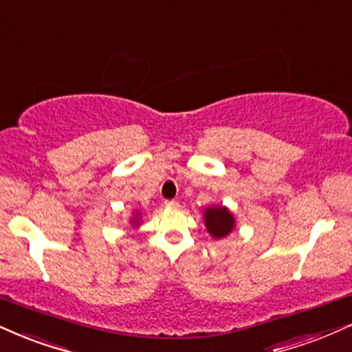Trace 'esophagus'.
Segmentation results:
<instances>
[{"label":"esophagus","mask_w":352,"mask_h":352,"mask_svg":"<svg viewBox=\"0 0 352 352\" xmlns=\"http://www.w3.org/2000/svg\"><path fill=\"white\" fill-rule=\"evenodd\" d=\"M164 207H166V209H177V207H179V202H177V201H166V202H164Z\"/></svg>","instance_id":"34e87169"}]
</instances>
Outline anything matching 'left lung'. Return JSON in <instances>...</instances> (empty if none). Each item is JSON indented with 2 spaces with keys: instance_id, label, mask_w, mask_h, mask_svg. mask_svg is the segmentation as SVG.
<instances>
[{
  "instance_id": "8db88e82",
  "label": "left lung",
  "mask_w": 352,
  "mask_h": 352,
  "mask_svg": "<svg viewBox=\"0 0 352 352\" xmlns=\"http://www.w3.org/2000/svg\"><path fill=\"white\" fill-rule=\"evenodd\" d=\"M204 222H206L207 232L210 233L215 240L227 236L233 228H235V217L227 207L212 206L204 210Z\"/></svg>"
}]
</instances>
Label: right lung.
Listing matches in <instances>:
<instances>
[{"label":"right lung","mask_w":352,"mask_h":352,"mask_svg":"<svg viewBox=\"0 0 352 352\" xmlns=\"http://www.w3.org/2000/svg\"><path fill=\"white\" fill-rule=\"evenodd\" d=\"M132 223L133 227H138V225H140V219H138V215H135V219H132Z\"/></svg>","instance_id":"add662e5"}]
</instances>
